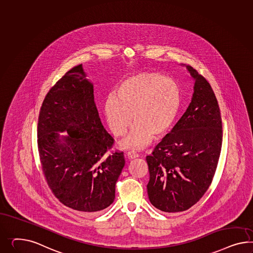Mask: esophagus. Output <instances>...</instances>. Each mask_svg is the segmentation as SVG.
<instances>
[{
  "label": "esophagus",
  "mask_w": 253,
  "mask_h": 253,
  "mask_svg": "<svg viewBox=\"0 0 253 253\" xmlns=\"http://www.w3.org/2000/svg\"><path fill=\"white\" fill-rule=\"evenodd\" d=\"M126 155H127V157H128L129 159H133V158H136V157H139V155L135 153L134 151H129Z\"/></svg>",
  "instance_id": "1"
}]
</instances>
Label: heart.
<instances>
[{
    "label": "heart",
    "mask_w": 253,
    "mask_h": 253,
    "mask_svg": "<svg viewBox=\"0 0 253 253\" xmlns=\"http://www.w3.org/2000/svg\"><path fill=\"white\" fill-rule=\"evenodd\" d=\"M180 105L177 83L156 73H142L119 83L116 96L107 98L104 112L115 136H123L134 120L136 124L123 145L143 149L151 144L154 135L163 136L170 130Z\"/></svg>",
    "instance_id": "obj_1"
}]
</instances>
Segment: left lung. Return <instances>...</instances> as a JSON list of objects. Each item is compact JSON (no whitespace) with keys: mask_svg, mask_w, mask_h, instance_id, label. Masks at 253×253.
Here are the masks:
<instances>
[{"mask_svg":"<svg viewBox=\"0 0 253 253\" xmlns=\"http://www.w3.org/2000/svg\"><path fill=\"white\" fill-rule=\"evenodd\" d=\"M191 104L170 133L146 157L151 204L166 212L186 211L205 195L218 164L223 130L218 102L196 70Z\"/></svg>","mask_w":253,"mask_h":253,"instance_id":"obj_1","label":"left lung"}]
</instances>
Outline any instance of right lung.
<instances>
[{
    "label": "right lung",
    "instance_id": "obj_1",
    "mask_svg": "<svg viewBox=\"0 0 253 253\" xmlns=\"http://www.w3.org/2000/svg\"><path fill=\"white\" fill-rule=\"evenodd\" d=\"M67 130L64 143L55 131ZM104 129L93 84L82 64L67 71L49 89L39 115L38 148L48 188L62 205L80 212L109 207L125 165L123 152Z\"/></svg>",
    "mask_w": 253,
    "mask_h": 253
}]
</instances>
